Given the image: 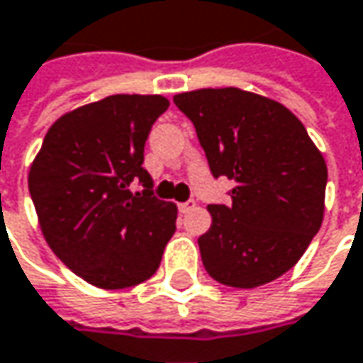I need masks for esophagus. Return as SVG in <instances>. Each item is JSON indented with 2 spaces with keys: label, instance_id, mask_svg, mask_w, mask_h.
<instances>
[{
  "label": "esophagus",
  "instance_id": "1",
  "mask_svg": "<svg viewBox=\"0 0 363 363\" xmlns=\"http://www.w3.org/2000/svg\"><path fill=\"white\" fill-rule=\"evenodd\" d=\"M195 207V201L191 199V201H184V203H179V211L181 213H186V211H191Z\"/></svg>",
  "mask_w": 363,
  "mask_h": 363
}]
</instances>
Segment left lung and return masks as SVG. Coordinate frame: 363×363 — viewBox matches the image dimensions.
<instances>
[{"instance_id": "1", "label": "left lung", "mask_w": 363, "mask_h": 363, "mask_svg": "<svg viewBox=\"0 0 363 363\" xmlns=\"http://www.w3.org/2000/svg\"><path fill=\"white\" fill-rule=\"evenodd\" d=\"M193 121L211 174L236 182L209 205L199 236L205 271L230 288H259L300 261L323 224L327 164L306 127L271 98L240 88L174 96Z\"/></svg>"}]
</instances>
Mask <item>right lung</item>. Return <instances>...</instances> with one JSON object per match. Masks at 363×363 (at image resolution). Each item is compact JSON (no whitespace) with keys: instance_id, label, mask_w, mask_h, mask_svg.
<instances>
[{"instance_id":"add662e5","label":"right lung","mask_w":363,"mask_h":363,"mask_svg":"<svg viewBox=\"0 0 363 363\" xmlns=\"http://www.w3.org/2000/svg\"><path fill=\"white\" fill-rule=\"evenodd\" d=\"M168 104L160 94H115L79 106L51 125L30 166L47 245L96 288L150 279L177 230V205L154 197L141 166L145 139Z\"/></svg>"}]
</instances>
